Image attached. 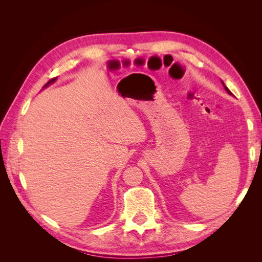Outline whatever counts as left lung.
Segmentation results:
<instances>
[{"label":"left lung","mask_w":262,"mask_h":262,"mask_svg":"<svg viewBox=\"0 0 262 262\" xmlns=\"http://www.w3.org/2000/svg\"><path fill=\"white\" fill-rule=\"evenodd\" d=\"M222 84H223V86H224V89H225V91H226V92H227V93H228L229 95H233V94H232V92H231V91H229V90L227 89V87L225 86V84L223 83V81H222Z\"/></svg>","instance_id":"obj_1"}]
</instances>
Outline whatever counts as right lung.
<instances>
[{
  "label": "right lung",
  "mask_w": 262,
  "mask_h": 262,
  "mask_svg": "<svg viewBox=\"0 0 262 262\" xmlns=\"http://www.w3.org/2000/svg\"><path fill=\"white\" fill-rule=\"evenodd\" d=\"M55 80H57V77H54V78H51V80L48 82V83H47L45 86H43V89H45V87H47V86H49L50 84H52V83H54L55 82Z\"/></svg>",
  "instance_id": "add662e5"
}]
</instances>
